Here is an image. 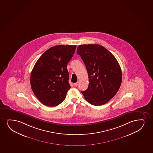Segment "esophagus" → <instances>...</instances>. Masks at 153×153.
<instances>
[{
	"label": "esophagus",
	"mask_w": 153,
	"mask_h": 153,
	"mask_svg": "<svg viewBox=\"0 0 153 153\" xmlns=\"http://www.w3.org/2000/svg\"><path fill=\"white\" fill-rule=\"evenodd\" d=\"M78 84H79V82H76V83H75L74 84V86L75 87H76V86H77V85H78Z\"/></svg>",
	"instance_id": "34e87169"
}]
</instances>
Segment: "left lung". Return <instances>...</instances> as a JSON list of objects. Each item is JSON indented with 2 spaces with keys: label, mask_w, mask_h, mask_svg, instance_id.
I'll return each mask as SVG.
<instances>
[{
  "label": "left lung",
  "mask_w": 153,
  "mask_h": 153,
  "mask_svg": "<svg viewBox=\"0 0 153 153\" xmlns=\"http://www.w3.org/2000/svg\"><path fill=\"white\" fill-rule=\"evenodd\" d=\"M77 54L85 64L89 79L88 87L82 94L91 105H104L116 95L122 83V70L117 60L101 45H79Z\"/></svg>",
  "instance_id": "left-lung-1"
}]
</instances>
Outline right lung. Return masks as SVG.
<instances>
[{
    "label": "right lung",
    "instance_id": "right-lung-1",
    "mask_svg": "<svg viewBox=\"0 0 153 153\" xmlns=\"http://www.w3.org/2000/svg\"><path fill=\"white\" fill-rule=\"evenodd\" d=\"M76 47L69 45L51 47L35 64L30 75L31 89L45 105L57 106L66 98L71 87L67 66Z\"/></svg>",
    "mask_w": 153,
    "mask_h": 153
}]
</instances>
